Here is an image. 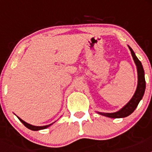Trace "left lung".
I'll return each mask as SVG.
<instances>
[{
    "instance_id": "obj_1",
    "label": "left lung",
    "mask_w": 152,
    "mask_h": 152,
    "mask_svg": "<svg viewBox=\"0 0 152 152\" xmlns=\"http://www.w3.org/2000/svg\"><path fill=\"white\" fill-rule=\"evenodd\" d=\"M129 48L130 51H131L132 56L134 61H135L137 66V72H138V86H137V89L132 98L123 109H121L118 112L113 113H99L103 115V116H107V117L110 118H124L129 116L130 114H132L134 112V110L137 107L140 100L142 99V96L144 95L145 91V79L144 69H143V67H142L141 61L135 56L133 50L132 49L131 47L129 46Z\"/></svg>"
}]
</instances>
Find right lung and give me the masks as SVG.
Returning <instances> with one entry per match:
<instances>
[{"mask_svg": "<svg viewBox=\"0 0 152 152\" xmlns=\"http://www.w3.org/2000/svg\"><path fill=\"white\" fill-rule=\"evenodd\" d=\"M18 117V116H17ZM18 119H20V121L21 122V123H23V124L24 125V126H26V128L29 129L31 130H33V131H37V130H40V129H46L47 127H49V126H51V125L52 124H50V125H48V126H32V125L29 124V123H26V122H24L23 120H22V119H20V118H19Z\"/></svg>", "mask_w": 152, "mask_h": 152, "instance_id": "1", "label": "right lung"}]
</instances>
